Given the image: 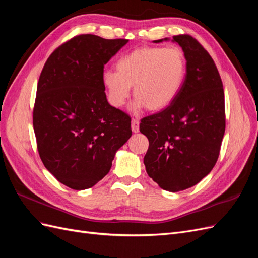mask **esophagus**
<instances>
[{
	"label": "esophagus",
	"instance_id": "obj_1",
	"mask_svg": "<svg viewBox=\"0 0 258 258\" xmlns=\"http://www.w3.org/2000/svg\"><path fill=\"white\" fill-rule=\"evenodd\" d=\"M131 129H132V131L135 132V134H138V132L140 131V122H139V120H137V119H132L131 120Z\"/></svg>",
	"mask_w": 258,
	"mask_h": 258
}]
</instances>
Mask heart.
I'll return each mask as SVG.
<instances>
[{"instance_id": "heart-1", "label": "heart", "mask_w": 258, "mask_h": 258, "mask_svg": "<svg viewBox=\"0 0 258 258\" xmlns=\"http://www.w3.org/2000/svg\"><path fill=\"white\" fill-rule=\"evenodd\" d=\"M186 75V60L178 48L144 46L127 53L116 62V72L102 73V85L108 103L121 107L134 87V112L146 106L162 111L173 102L182 89Z\"/></svg>"}]
</instances>
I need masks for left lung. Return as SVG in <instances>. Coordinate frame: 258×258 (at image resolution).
<instances>
[{"label":"left lung","instance_id":"left-lung-1","mask_svg":"<svg viewBox=\"0 0 258 258\" xmlns=\"http://www.w3.org/2000/svg\"><path fill=\"white\" fill-rule=\"evenodd\" d=\"M170 41L166 37L154 41ZM186 59V76L175 100L144 117L140 131L150 146L144 156L148 176L168 191L199 183L213 169L225 134V97L221 76L208 51L189 35L173 36Z\"/></svg>","mask_w":258,"mask_h":258}]
</instances>
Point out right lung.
<instances>
[{"mask_svg": "<svg viewBox=\"0 0 258 258\" xmlns=\"http://www.w3.org/2000/svg\"><path fill=\"white\" fill-rule=\"evenodd\" d=\"M128 43L97 35L73 37L46 61L37 84L33 128L45 168L75 190L110 171L132 135L131 118L107 102L104 64Z\"/></svg>", "mask_w": 258, "mask_h": 258, "instance_id": "right-lung-1", "label": "right lung"}]
</instances>
